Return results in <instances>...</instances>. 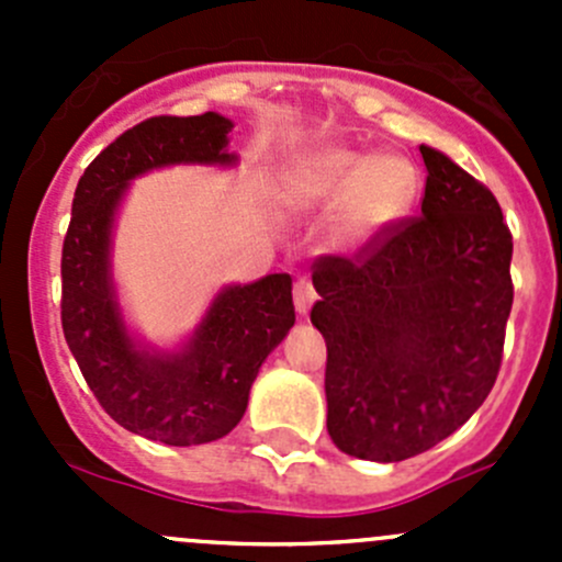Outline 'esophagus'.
Returning a JSON list of instances; mask_svg holds the SVG:
<instances>
[{"instance_id":"obj_1","label":"esophagus","mask_w":562,"mask_h":562,"mask_svg":"<svg viewBox=\"0 0 562 562\" xmlns=\"http://www.w3.org/2000/svg\"><path fill=\"white\" fill-rule=\"evenodd\" d=\"M315 299H317V293H315L313 282H310L307 277L296 280V285H293V304H296V313L307 315L310 310H313Z\"/></svg>"}]
</instances>
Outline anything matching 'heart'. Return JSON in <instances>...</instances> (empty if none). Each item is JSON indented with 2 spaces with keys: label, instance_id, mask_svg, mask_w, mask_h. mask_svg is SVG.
<instances>
[{
  "label": "heart",
  "instance_id": "b5f03b06",
  "mask_svg": "<svg viewBox=\"0 0 562 562\" xmlns=\"http://www.w3.org/2000/svg\"><path fill=\"white\" fill-rule=\"evenodd\" d=\"M418 168L400 151L323 146L299 157L280 184L288 212L331 206L334 239L342 247H364L407 214L418 192Z\"/></svg>",
  "mask_w": 562,
  "mask_h": 562
}]
</instances>
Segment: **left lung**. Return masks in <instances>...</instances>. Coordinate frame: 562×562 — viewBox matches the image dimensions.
<instances>
[{"instance_id":"8db88e82","label":"left lung","mask_w":562,"mask_h":562,"mask_svg":"<svg viewBox=\"0 0 562 562\" xmlns=\"http://www.w3.org/2000/svg\"><path fill=\"white\" fill-rule=\"evenodd\" d=\"M422 157V217L356 258H321L313 274L328 435L370 462L422 454L479 411L512 315L514 241L495 195L443 151Z\"/></svg>"}]
</instances>
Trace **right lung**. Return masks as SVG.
Segmentation results:
<instances>
[{
    "instance_id": "right-lung-1",
    "label": "right lung",
    "mask_w": 562,
    "mask_h": 562,
    "mask_svg": "<svg viewBox=\"0 0 562 562\" xmlns=\"http://www.w3.org/2000/svg\"><path fill=\"white\" fill-rule=\"evenodd\" d=\"M231 130V119L209 111L146 119L119 135L78 181L61 247V328L89 389L113 422L166 446L225 438L245 416L260 364L296 323L291 274L220 288L173 350L151 348L124 321L111 249L130 181L168 166H236Z\"/></svg>"
}]
</instances>
